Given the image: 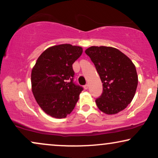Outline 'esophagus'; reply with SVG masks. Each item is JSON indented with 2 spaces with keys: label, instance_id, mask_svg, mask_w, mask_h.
Returning a JSON list of instances; mask_svg holds the SVG:
<instances>
[{
  "label": "esophagus",
  "instance_id": "esophagus-1",
  "mask_svg": "<svg viewBox=\"0 0 158 158\" xmlns=\"http://www.w3.org/2000/svg\"><path fill=\"white\" fill-rule=\"evenodd\" d=\"M83 87H84V89L87 90V89H88V84H85V85H84V86H83Z\"/></svg>",
  "mask_w": 158,
  "mask_h": 158
}]
</instances>
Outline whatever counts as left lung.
<instances>
[{"mask_svg":"<svg viewBox=\"0 0 158 158\" xmlns=\"http://www.w3.org/2000/svg\"><path fill=\"white\" fill-rule=\"evenodd\" d=\"M103 83V92L96 99L97 106L106 114L124 110L135 96L138 83L137 70L129 58L110 47H90L85 51Z\"/></svg>","mask_w":158,"mask_h":158,"instance_id":"8db88e82","label":"left lung"}]
</instances>
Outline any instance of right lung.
<instances>
[{"label": "right lung", "instance_id": "add662e5", "mask_svg": "<svg viewBox=\"0 0 158 158\" xmlns=\"http://www.w3.org/2000/svg\"><path fill=\"white\" fill-rule=\"evenodd\" d=\"M83 49L69 44L47 49L31 71L32 92L45 113L62 118L71 113L83 88L74 82L73 64Z\"/></svg>", "mask_w": 158, "mask_h": 158}]
</instances>
